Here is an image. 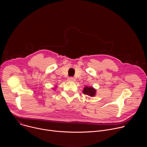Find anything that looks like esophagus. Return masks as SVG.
Wrapping results in <instances>:
<instances>
[{"mask_svg":"<svg viewBox=\"0 0 147 147\" xmlns=\"http://www.w3.org/2000/svg\"><path fill=\"white\" fill-rule=\"evenodd\" d=\"M69 81H76V78H74V77H70L69 78Z\"/></svg>","mask_w":147,"mask_h":147,"instance_id":"obj_1","label":"esophagus"}]
</instances>
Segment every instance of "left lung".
Returning a JSON list of instances; mask_svg holds the SVG:
<instances>
[{
  "instance_id": "left-lung-1",
  "label": "left lung",
  "mask_w": 147,
  "mask_h": 147,
  "mask_svg": "<svg viewBox=\"0 0 147 147\" xmlns=\"http://www.w3.org/2000/svg\"><path fill=\"white\" fill-rule=\"evenodd\" d=\"M82 92L85 95L90 96H94L96 94V90L92 87H86L84 88Z\"/></svg>"
}]
</instances>
